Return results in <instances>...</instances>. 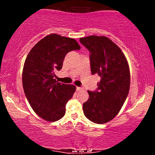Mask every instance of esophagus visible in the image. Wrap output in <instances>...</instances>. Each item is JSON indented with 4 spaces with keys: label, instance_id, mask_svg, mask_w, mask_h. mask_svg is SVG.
Returning <instances> with one entry per match:
<instances>
[{
    "label": "esophagus",
    "instance_id": "obj_1",
    "mask_svg": "<svg viewBox=\"0 0 155 155\" xmlns=\"http://www.w3.org/2000/svg\"><path fill=\"white\" fill-rule=\"evenodd\" d=\"M83 88L81 87H76V90L77 91H80V90H82Z\"/></svg>",
    "mask_w": 155,
    "mask_h": 155
}]
</instances>
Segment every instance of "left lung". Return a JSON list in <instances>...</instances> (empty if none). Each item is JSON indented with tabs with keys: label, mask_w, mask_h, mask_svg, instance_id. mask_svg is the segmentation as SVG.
<instances>
[{
	"label": "left lung",
	"mask_w": 155,
	"mask_h": 155,
	"mask_svg": "<svg viewBox=\"0 0 155 155\" xmlns=\"http://www.w3.org/2000/svg\"><path fill=\"white\" fill-rule=\"evenodd\" d=\"M79 41L90 52L92 74L101 77L97 90L88 91L84 114L94 123H106L117 116L128 95V63L120 47L107 37L90 35Z\"/></svg>",
	"instance_id": "1"
}]
</instances>
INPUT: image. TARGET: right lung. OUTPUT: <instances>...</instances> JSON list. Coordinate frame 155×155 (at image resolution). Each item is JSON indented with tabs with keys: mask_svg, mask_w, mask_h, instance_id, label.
<instances>
[{
	"mask_svg": "<svg viewBox=\"0 0 155 155\" xmlns=\"http://www.w3.org/2000/svg\"><path fill=\"white\" fill-rule=\"evenodd\" d=\"M81 49L74 38L48 35L32 48L25 61L22 85L30 105L36 114L49 122L60 120L76 87L58 82L55 73L63 67L69 51Z\"/></svg>",
	"mask_w": 155,
	"mask_h": 155,
	"instance_id": "obj_1",
	"label": "right lung"
}]
</instances>
